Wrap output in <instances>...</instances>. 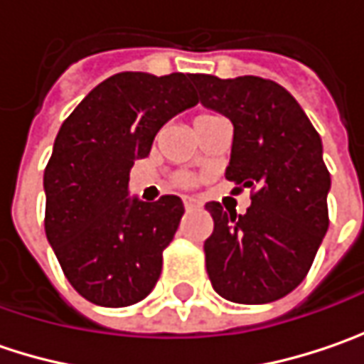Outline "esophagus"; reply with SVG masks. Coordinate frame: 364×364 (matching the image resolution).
Returning a JSON list of instances; mask_svg holds the SVG:
<instances>
[{
  "mask_svg": "<svg viewBox=\"0 0 364 364\" xmlns=\"http://www.w3.org/2000/svg\"><path fill=\"white\" fill-rule=\"evenodd\" d=\"M198 206H200V203H198L196 198H190V196L184 198V208H186V210H194V208H198Z\"/></svg>",
  "mask_w": 364,
  "mask_h": 364,
  "instance_id": "esophagus-1",
  "label": "esophagus"
}]
</instances>
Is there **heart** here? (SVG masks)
I'll return each instance as SVG.
<instances>
[{
	"label": "heart",
	"instance_id": "1",
	"mask_svg": "<svg viewBox=\"0 0 364 364\" xmlns=\"http://www.w3.org/2000/svg\"><path fill=\"white\" fill-rule=\"evenodd\" d=\"M176 182H178L180 186H184V188H192V186L198 184V176L190 174V172H182V174H178Z\"/></svg>",
	"mask_w": 364,
	"mask_h": 364
}]
</instances>
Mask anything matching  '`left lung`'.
<instances>
[{
  "label": "left lung",
  "mask_w": 364,
  "mask_h": 364,
  "mask_svg": "<svg viewBox=\"0 0 364 364\" xmlns=\"http://www.w3.org/2000/svg\"><path fill=\"white\" fill-rule=\"evenodd\" d=\"M204 107L235 127L227 180L251 188L245 215L204 208L215 220L204 241L206 272L218 296L267 304L304 282L328 231L330 172L322 141L298 101L267 78L196 75Z\"/></svg>",
  "instance_id": "obj_1"
}]
</instances>
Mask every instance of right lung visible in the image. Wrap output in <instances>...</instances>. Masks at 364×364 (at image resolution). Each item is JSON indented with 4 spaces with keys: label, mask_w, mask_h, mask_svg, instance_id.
<instances>
[{
    "label": "right lung",
    "mask_w": 364,
    "mask_h": 364,
    "mask_svg": "<svg viewBox=\"0 0 364 364\" xmlns=\"http://www.w3.org/2000/svg\"><path fill=\"white\" fill-rule=\"evenodd\" d=\"M196 75L119 73L64 119L44 170V231L66 279L85 300L123 308L144 300L161 272L184 204L127 198L133 161L168 119L198 103Z\"/></svg>",
    "instance_id": "right-lung-1"
}]
</instances>
